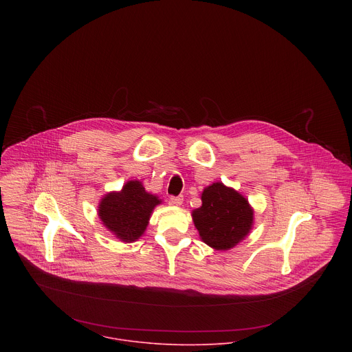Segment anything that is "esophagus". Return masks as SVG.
Here are the masks:
<instances>
[{
	"label": "esophagus",
	"instance_id": "1",
	"mask_svg": "<svg viewBox=\"0 0 352 352\" xmlns=\"http://www.w3.org/2000/svg\"><path fill=\"white\" fill-rule=\"evenodd\" d=\"M170 203L172 204H176V206H180L183 203V197L179 195V197H170Z\"/></svg>",
	"mask_w": 352,
	"mask_h": 352
}]
</instances>
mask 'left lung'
Returning a JSON list of instances; mask_svg holds the SVG:
<instances>
[{
    "label": "left lung",
    "instance_id": "8db88e82",
    "mask_svg": "<svg viewBox=\"0 0 352 352\" xmlns=\"http://www.w3.org/2000/svg\"><path fill=\"white\" fill-rule=\"evenodd\" d=\"M203 243L226 251L237 245L251 230L253 211L248 201L222 183L204 188L201 206L192 212Z\"/></svg>",
    "mask_w": 352,
    "mask_h": 352
}]
</instances>
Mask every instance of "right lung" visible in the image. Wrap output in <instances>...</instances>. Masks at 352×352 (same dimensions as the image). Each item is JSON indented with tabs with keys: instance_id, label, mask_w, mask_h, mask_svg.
Returning <instances> with one entry per match:
<instances>
[{
	"instance_id": "right-lung-1",
	"label": "right lung",
	"mask_w": 352,
	"mask_h": 352,
	"mask_svg": "<svg viewBox=\"0 0 352 352\" xmlns=\"http://www.w3.org/2000/svg\"><path fill=\"white\" fill-rule=\"evenodd\" d=\"M145 191L141 182H129L120 192L104 197L99 207L102 223L122 241L138 240L149 222L153 208L160 203Z\"/></svg>"
}]
</instances>
